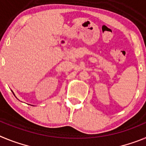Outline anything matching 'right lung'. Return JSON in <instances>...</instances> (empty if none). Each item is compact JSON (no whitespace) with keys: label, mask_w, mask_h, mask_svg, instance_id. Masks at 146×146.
I'll return each mask as SVG.
<instances>
[{"label":"right lung","mask_w":146,"mask_h":146,"mask_svg":"<svg viewBox=\"0 0 146 146\" xmlns=\"http://www.w3.org/2000/svg\"><path fill=\"white\" fill-rule=\"evenodd\" d=\"M13 94H14V93H13Z\"/></svg>","instance_id":"add662e5"}]
</instances>
